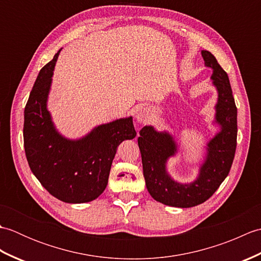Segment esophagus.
<instances>
[{
  "mask_svg": "<svg viewBox=\"0 0 261 261\" xmlns=\"http://www.w3.org/2000/svg\"><path fill=\"white\" fill-rule=\"evenodd\" d=\"M149 115H150V110L147 107H139L137 108L135 112V118L138 123L143 124L146 123L149 119Z\"/></svg>",
  "mask_w": 261,
  "mask_h": 261,
  "instance_id": "obj_1",
  "label": "esophagus"
}]
</instances>
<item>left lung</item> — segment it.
Segmentation results:
<instances>
[{"label":"left lung","instance_id":"obj_1","mask_svg":"<svg viewBox=\"0 0 261 261\" xmlns=\"http://www.w3.org/2000/svg\"><path fill=\"white\" fill-rule=\"evenodd\" d=\"M201 54L205 67L212 69L211 81L218 92L212 123L219 130L205 146L196 178L179 182L168 173V160L176 156L179 148L170 132L145 125L138 138L147 190L153 199L168 206L193 207L208 199L229 175L236 153L237 107L228 74L210 51L202 50Z\"/></svg>","mask_w":261,"mask_h":261}]
</instances>
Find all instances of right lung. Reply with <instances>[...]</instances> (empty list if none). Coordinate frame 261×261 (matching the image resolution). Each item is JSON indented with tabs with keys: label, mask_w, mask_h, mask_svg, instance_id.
Here are the masks:
<instances>
[{
	"label": "right lung",
	"mask_w": 261,
	"mask_h": 261,
	"mask_svg": "<svg viewBox=\"0 0 261 261\" xmlns=\"http://www.w3.org/2000/svg\"><path fill=\"white\" fill-rule=\"evenodd\" d=\"M62 49L40 70L28 99L24 150L33 175L53 196L65 203H87L104 192L116 149L137 132L132 116H126L94 126L77 139L60 134L47 105Z\"/></svg>",
	"instance_id": "right-lung-1"
}]
</instances>
